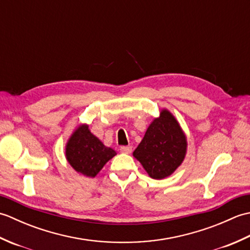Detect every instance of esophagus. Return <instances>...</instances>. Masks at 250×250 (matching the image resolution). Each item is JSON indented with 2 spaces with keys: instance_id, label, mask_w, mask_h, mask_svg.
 I'll list each match as a JSON object with an SVG mask.
<instances>
[{
  "instance_id": "1",
  "label": "esophagus",
  "mask_w": 250,
  "mask_h": 250,
  "mask_svg": "<svg viewBox=\"0 0 250 250\" xmlns=\"http://www.w3.org/2000/svg\"><path fill=\"white\" fill-rule=\"evenodd\" d=\"M132 151V147L131 146H121L120 147V152L122 153H126V155H129Z\"/></svg>"
}]
</instances>
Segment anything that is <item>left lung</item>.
I'll use <instances>...</instances> for the list:
<instances>
[{
    "label": "left lung",
    "instance_id": "1",
    "mask_svg": "<svg viewBox=\"0 0 250 250\" xmlns=\"http://www.w3.org/2000/svg\"><path fill=\"white\" fill-rule=\"evenodd\" d=\"M187 152V137L176 118L167 109L148 126L133 157L153 179L172 175L183 163Z\"/></svg>",
    "mask_w": 250,
    "mask_h": 250
}]
</instances>
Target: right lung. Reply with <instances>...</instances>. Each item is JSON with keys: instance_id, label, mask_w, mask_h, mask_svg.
Instances as JSON below:
<instances>
[{"instance_id": "add662e5", "label": "right lung", "mask_w": 250, "mask_h": 250, "mask_svg": "<svg viewBox=\"0 0 250 250\" xmlns=\"http://www.w3.org/2000/svg\"><path fill=\"white\" fill-rule=\"evenodd\" d=\"M116 151L106 147L89 130L88 125H78L65 146L67 162L76 172L87 177H95Z\"/></svg>"}]
</instances>
